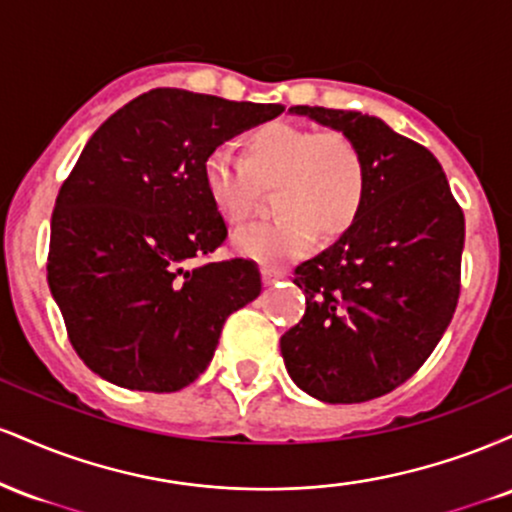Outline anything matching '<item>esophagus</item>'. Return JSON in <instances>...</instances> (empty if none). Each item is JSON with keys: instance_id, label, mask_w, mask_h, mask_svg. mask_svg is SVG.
Segmentation results:
<instances>
[{"instance_id": "obj_1", "label": "esophagus", "mask_w": 512, "mask_h": 512, "mask_svg": "<svg viewBox=\"0 0 512 512\" xmlns=\"http://www.w3.org/2000/svg\"><path fill=\"white\" fill-rule=\"evenodd\" d=\"M286 276L284 269H274V267H262V279L264 284H276V281H281Z\"/></svg>"}]
</instances>
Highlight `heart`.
Wrapping results in <instances>:
<instances>
[{"label":"heart","instance_id":"heart-1","mask_svg":"<svg viewBox=\"0 0 512 512\" xmlns=\"http://www.w3.org/2000/svg\"><path fill=\"white\" fill-rule=\"evenodd\" d=\"M204 187L231 228L252 221L262 192L279 219L236 240L243 255L284 264L305 255L315 236L330 243L356 226L366 204L368 173L361 149L344 132L269 122L245 137L243 161L214 151L204 161Z\"/></svg>","mask_w":512,"mask_h":512}]
</instances>
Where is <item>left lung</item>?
<instances>
[{"mask_svg":"<svg viewBox=\"0 0 512 512\" xmlns=\"http://www.w3.org/2000/svg\"><path fill=\"white\" fill-rule=\"evenodd\" d=\"M349 134L366 161V204L330 250L298 264L305 313L281 337L291 380L354 404L407 383L448 330L460 298L464 214L438 158L380 117L293 105Z\"/></svg>","mask_w":512,"mask_h":512,"instance_id":"8db88e82","label":"left lung"}]
</instances>
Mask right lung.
I'll return each instance as SVG.
<instances>
[{
	"mask_svg": "<svg viewBox=\"0 0 512 512\" xmlns=\"http://www.w3.org/2000/svg\"><path fill=\"white\" fill-rule=\"evenodd\" d=\"M281 113L154 88L88 139L52 211L48 284L74 351L103 380L182 390L207 370L228 315L260 296L252 260L187 264L228 236L204 161Z\"/></svg>",
	"mask_w": 512,
	"mask_h": 512,
	"instance_id": "obj_1",
	"label": "right lung"
}]
</instances>
